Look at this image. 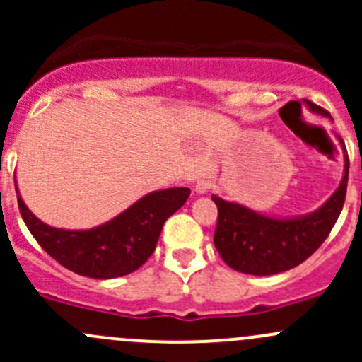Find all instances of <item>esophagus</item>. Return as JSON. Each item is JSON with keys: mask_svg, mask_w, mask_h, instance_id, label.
Instances as JSON below:
<instances>
[{"mask_svg": "<svg viewBox=\"0 0 362 362\" xmlns=\"http://www.w3.org/2000/svg\"><path fill=\"white\" fill-rule=\"evenodd\" d=\"M211 187V180L208 177H202L196 184V194H206Z\"/></svg>", "mask_w": 362, "mask_h": 362, "instance_id": "1", "label": "esophagus"}]
</instances>
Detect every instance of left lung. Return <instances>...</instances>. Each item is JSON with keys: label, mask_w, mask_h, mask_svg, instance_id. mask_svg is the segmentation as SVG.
<instances>
[{"label": "left lung", "mask_w": 362, "mask_h": 362, "mask_svg": "<svg viewBox=\"0 0 362 362\" xmlns=\"http://www.w3.org/2000/svg\"><path fill=\"white\" fill-rule=\"evenodd\" d=\"M310 112L326 115L317 105L305 101ZM341 144V138H338ZM341 148L345 145L341 144ZM337 191L322 206L296 217H273L236 202L211 194L218 208L214 243L229 268L247 275H276L293 269L310 257L333 229L339 217L349 180V159Z\"/></svg>", "instance_id": "obj_1"}]
</instances>
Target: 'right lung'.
I'll list each match as a JSON object with an SVG mask.
<instances>
[{
	"label": "right lung",
	"instance_id": "right-lung-1",
	"mask_svg": "<svg viewBox=\"0 0 362 362\" xmlns=\"http://www.w3.org/2000/svg\"><path fill=\"white\" fill-rule=\"evenodd\" d=\"M17 202L25 226L43 250L64 268L89 279H117L140 268L156 250L170 215L187 202L191 189L171 187L141 196L117 217L90 229L52 228Z\"/></svg>",
	"mask_w": 362,
	"mask_h": 362
}]
</instances>
